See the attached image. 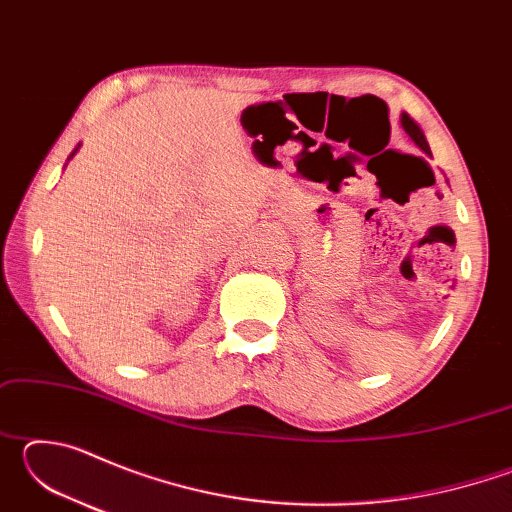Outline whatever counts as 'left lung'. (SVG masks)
<instances>
[{"mask_svg": "<svg viewBox=\"0 0 512 512\" xmlns=\"http://www.w3.org/2000/svg\"><path fill=\"white\" fill-rule=\"evenodd\" d=\"M400 124H402V128H404V133L411 137V142H413L415 146H418V149H420L422 153L431 155L429 142H427V137H424V133H422V128H420L418 121H415L411 115H406V112H402V115H400Z\"/></svg>", "mask_w": 512, "mask_h": 512, "instance_id": "8db88e82", "label": "left lung"}]
</instances>
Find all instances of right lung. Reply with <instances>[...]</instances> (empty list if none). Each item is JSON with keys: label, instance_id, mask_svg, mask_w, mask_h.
<instances>
[{"label": "right lung", "instance_id": "add662e5", "mask_svg": "<svg viewBox=\"0 0 512 512\" xmlns=\"http://www.w3.org/2000/svg\"><path fill=\"white\" fill-rule=\"evenodd\" d=\"M79 149H81V144H79V146H76V149L72 151V155H69V160H72V158H74V155H76V151H79Z\"/></svg>", "mask_w": 512, "mask_h": 512}]
</instances>
